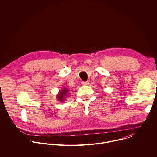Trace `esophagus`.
Listing matches in <instances>:
<instances>
[{
  "label": "esophagus",
  "instance_id": "34e87169",
  "mask_svg": "<svg viewBox=\"0 0 157 157\" xmlns=\"http://www.w3.org/2000/svg\"><path fill=\"white\" fill-rule=\"evenodd\" d=\"M81 84L82 86H87L89 84V82L88 81H82L81 82Z\"/></svg>",
  "mask_w": 157,
  "mask_h": 157
}]
</instances>
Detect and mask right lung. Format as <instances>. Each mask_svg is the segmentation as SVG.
<instances>
[{
	"mask_svg": "<svg viewBox=\"0 0 157 157\" xmlns=\"http://www.w3.org/2000/svg\"><path fill=\"white\" fill-rule=\"evenodd\" d=\"M69 91H70L69 89H68L67 87H64L63 89H62L59 91V92L58 93V94L56 96L57 97L56 98L60 101H62V102L65 101L66 100V97L68 96V94Z\"/></svg>",
	"mask_w": 157,
	"mask_h": 157,
	"instance_id": "1",
	"label": "right lung"
}]
</instances>
